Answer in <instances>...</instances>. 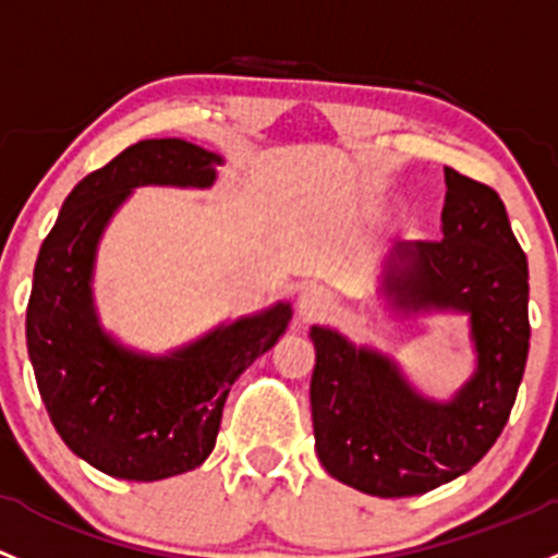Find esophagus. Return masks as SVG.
<instances>
[{"label": "esophagus", "mask_w": 558, "mask_h": 558, "mask_svg": "<svg viewBox=\"0 0 558 558\" xmlns=\"http://www.w3.org/2000/svg\"><path fill=\"white\" fill-rule=\"evenodd\" d=\"M331 307H333V296L331 291L324 289V286L310 283L304 286L302 294H299V313H302L304 318H318V315L328 313Z\"/></svg>", "instance_id": "esophagus-1"}]
</instances>
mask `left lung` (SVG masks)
I'll list each match as a JSON object with an SVG mask.
<instances>
[{
	"label": "left lung",
	"instance_id": "left-lung-1",
	"mask_svg": "<svg viewBox=\"0 0 558 558\" xmlns=\"http://www.w3.org/2000/svg\"><path fill=\"white\" fill-rule=\"evenodd\" d=\"M441 240L398 243L383 296L398 315L465 313L476 368L451 401L409 385L392 357L313 326L315 449L342 484L377 497L425 495L462 476L506 427L530 353V272L492 186L444 168Z\"/></svg>",
	"mask_w": 558,
	"mask_h": 558
}]
</instances>
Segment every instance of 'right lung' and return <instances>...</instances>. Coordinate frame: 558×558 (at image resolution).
<instances>
[{
    "label": "right lung",
    "instance_id": "add662e5",
    "mask_svg": "<svg viewBox=\"0 0 558 558\" xmlns=\"http://www.w3.org/2000/svg\"><path fill=\"white\" fill-rule=\"evenodd\" d=\"M216 166L190 141H138L74 186L39 248L26 307L39 396L63 444L107 476L160 481L203 465L232 383L291 320L278 302L168 355L136 353L98 324L93 267L117 208L146 184L208 190Z\"/></svg>",
    "mask_w": 558,
    "mask_h": 558
}]
</instances>
